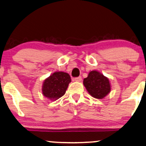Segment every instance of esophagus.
Segmentation results:
<instances>
[{"label": "esophagus", "instance_id": "1", "mask_svg": "<svg viewBox=\"0 0 146 146\" xmlns=\"http://www.w3.org/2000/svg\"><path fill=\"white\" fill-rule=\"evenodd\" d=\"M74 80H75V81H76V82H81L82 80V77L80 76V77H78V78H75Z\"/></svg>", "mask_w": 146, "mask_h": 146}]
</instances>
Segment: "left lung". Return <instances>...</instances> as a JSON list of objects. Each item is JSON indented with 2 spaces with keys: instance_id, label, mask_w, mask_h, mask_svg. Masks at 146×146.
Returning <instances> with one entry per match:
<instances>
[{
  "instance_id": "8db88e82",
  "label": "left lung",
  "mask_w": 146,
  "mask_h": 146,
  "mask_svg": "<svg viewBox=\"0 0 146 146\" xmlns=\"http://www.w3.org/2000/svg\"><path fill=\"white\" fill-rule=\"evenodd\" d=\"M83 83L89 94L96 99H103L111 90L108 78L96 71H90Z\"/></svg>"
}]
</instances>
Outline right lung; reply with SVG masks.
<instances>
[{"label":"right lung","instance_id":"add662e5","mask_svg":"<svg viewBox=\"0 0 146 146\" xmlns=\"http://www.w3.org/2000/svg\"><path fill=\"white\" fill-rule=\"evenodd\" d=\"M71 77L64 72H55L44 81L42 92L45 97L55 101L65 94Z\"/></svg>","mask_w":146,"mask_h":146}]
</instances>
